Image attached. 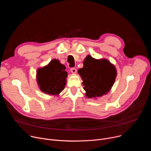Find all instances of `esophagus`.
Returning <instances> with one entry per match:
<instances>
[{
    "label": "esophagus",
    "instance_id": "esophagus-1",
    "mask_svg": "<svg viewBox=\"0 0 151 151\" xmlns=\"http://www.w3.org/2000/svg\"><path fill=\"white\" fill-rule=\"evenodd\" d=\"M70 72L72 73H76V72H77V70L76 68H70Z\"/></svg>",
    "mask_w": 151,
    "mask_h": 151
}]
</instances>
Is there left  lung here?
<instances>
[{"mask_svg":"<svg viewBox=\"0 0 151 151\" xmlns=\"http://www.w3.org/2000/svg\"><path fill=\"white\" fill-rule=\"evenodd\" d=\"M78 73L82 78L83 89L88 98L100 97L108 93L116 76L115 68L109 61L97 60L88 55L83 61V67Z\"/></svg>","mask_w":151,"mask_h":151,"instance_id":"8db88e82","label":"left lung"}]
</instances>
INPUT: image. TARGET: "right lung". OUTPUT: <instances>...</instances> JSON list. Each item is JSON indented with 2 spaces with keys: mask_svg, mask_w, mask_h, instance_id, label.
<instances>
[{
  "mask_svg": "<svg viewBox=\"0 0 151 151\" xmlns=\"http://www.w3.org/2000/svg\"><path fill=\"white\" fill-rule=\"evenodd\" d=\"M66 67L54 59L45 67L37 71V81L40 89L45 93L57 95L65 87L68 72Z\"/></svg>",
  "mask_w": 151,
  "mask_h": 151,
  "instance_id": "1",
  "label": "right lung"
}]
</instances>
